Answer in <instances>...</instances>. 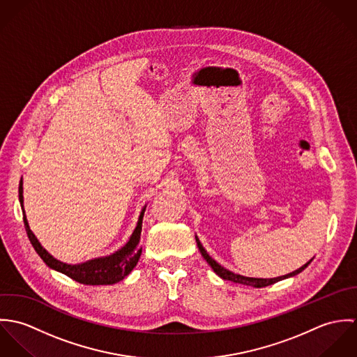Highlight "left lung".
<instances>
[{"label": "left lung", "mask_w": 357, "mask_h": 357, "mask_svg": "<svg viewBox=\"0 0 357 357\" xmlns=\"http://www.w3.org/2000/svg\"><path fill=\"white\" fill-rule=\"evenodd\" d=\"M195 239H197V243H198V248H199V250H201V253L204 255V259L208 262V265L213 268V271L220 276V278H222L224 280H231V282H235V283H241V284H246V286H253V287H257V289H261V287H266V286H269V284H273V283H276V282H279V280H283V279H286V278H290V276H296V275H298L300 272H303L304 269H305L306 266L310 264V261L309 262H306L305 265H303L301 268H298L297 271H294V272H291V273H289V275H284V276H279V278H273V279H258V278H248V276H242V275H236V273H234V272H231V271H228V269H225L224 266H221L218 262H215L210 255H207V252L204 250V246L201 245V242H199V239L195 236Z\"/></svg>", "instance_id": "obj_1"}]
</instances>
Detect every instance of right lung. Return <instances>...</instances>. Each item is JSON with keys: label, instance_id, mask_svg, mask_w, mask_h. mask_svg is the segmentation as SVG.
Masks as SVG:
<instances>
[{"label": "right lung", "instance_id": "1", "mask_svg": "<svg viewBox=\"0 0 357 357\" xmlns=\"http://www.w3.org/2000/svg\"><path fill=\"white\" fill-rule=\"evenodd\" d=\"M19 199H20L22 208H23L22 181H20V187H19ZM143 215H144V210L140 214L137 227H136L130 241L126 243L125 248H122L116 253L108 255V257H102V258L91 259V261L79 264V265H68V264H63V262L57 261L56 258H53L40 245L38 239L36 238V235L31 232V229L29 227V222H27V218L24 214V208H23V221H24L27 236H29L33 248L36 249V252L44 259V262L52 269H56V271L67 275L73 280L82 283V284H91V286L114 284V283L122 280L123 278H126L132 272V269L136 266L140 255H142L140 234H142Z\"/></svg>", "mask_w": 357, "mask_h": 357}]
</instances>
